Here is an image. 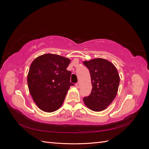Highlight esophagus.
<instances>
[{
    "label": "esophagus",
    "mask_w": 149,
    "mask_h": 149,
    "mask_svg": "<svg viewBox=\"0 0 149 149\" xmlns=\"http://www.w3.org/2000/svg\"><path fill=\"white\" fill-rule=\"evenodd\" d=\"M75 86H76V88H79L80 87V83H76V84H75Z\"/></svg>",
    "instance_id": "obj_1"
}]
</instances>
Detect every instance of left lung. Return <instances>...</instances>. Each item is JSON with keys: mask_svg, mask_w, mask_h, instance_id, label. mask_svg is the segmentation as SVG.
Returning a JSON list of instances; mask_svg holds the SVG:
<instances>
[{"mask_svg": "<svg viewBox=\"0 0 149 149\" xmlns=\"http://www.w3.org/2000/svg\"><path fill=\"white\" fill-rule=\"evenodd\" d=\"M89 70L92 91L90 95L83 98V101L89 109L94 111L106 109L113 101L118 93L120 82L115 66L102 58H96L83 61Z\"/></svg>", "mask_w": 149, "mask_h": 149, "instance_id": "8db88e82", "label": "left lung"}]
</instances>
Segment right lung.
I'll use <instances>...</instances> for the list:
<instances>
[{
  "label": "right lung",
  "instance_id": "1",
  "mask_svg": "<svg viewBox=\"0 0 149 149\" xmlns=\"http://www.w3.org/2000/svg\"><path fill=\"white\" fill-rule=\"evenodd\" d=\"M69 58L55 54H45L33 61L27 76L29 91L40 109L57 110L63 103L71 86V72L66 70Z\"/></svg>",
  "mask_w": 149,
  "mask_h": 149
}]
</instances>
